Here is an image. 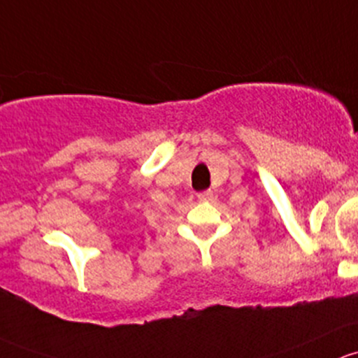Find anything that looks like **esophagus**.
<instances>
[{"mask_svg":"<svg viewBox=\"0 0 358 358\" xmlns=\"http://www.w3.org/2000/svg\"><path fill=\"white\" fill-rule=\"evenodd\" d=\"M212 198H213L212 191H203V193L198 194V200H200V201H210Z\"/></svg>","mask_w":358,"mask_h":358,"instance_id":"obj_1","label":"esophagus"}]
</instances>
